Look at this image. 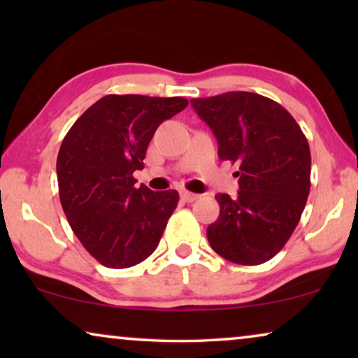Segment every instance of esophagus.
Instances as JSON below:
<instances>
[{"label": "esophagus", "instance_id": "obj_1", "mask_svg": "<svg viewBox=\"0 0 358 358\" xmlns=\"http://www.w3.org/2000/svg\"><path fill=\"white\" fill-rule=\"evenodd\" d=\"M197 199H199L197 194L187 192V190H182V192H180V200H182V202H185V203L194 202V200H197Z\"/></svg>", "mask_w": 358, "mask_h": 358}]
</instances>
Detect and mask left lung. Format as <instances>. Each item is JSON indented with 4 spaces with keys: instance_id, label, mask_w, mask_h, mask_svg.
<instances>
[{
    "instance_id": "obj_1",
    "label": "left lung",
    "mask_w": 358,
    "mask_h": 358,
    "mask_svg": "<svg viewBox=\"0 0 358 358\" xmlns=\"http://www.w3.org/2000/svg\"><path fill=\"white\" fill-rule=\"evenodd\" d=\"M218 141V158L239 164L238 197L217 194L212 249L241 266L267 262L295 231L310 194L311 153L300 125L278 102L231 91L190 101Z\"/></svg>"
}]
</instances>
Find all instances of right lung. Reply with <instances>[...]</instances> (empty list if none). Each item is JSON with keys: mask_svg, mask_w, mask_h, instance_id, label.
<instances>
[{"mask_svg": "<svg viewBox=\"0 0 358 358\" xmlns=\"http://www.w3.org/2000/svg\"><path fill=\"white\" fill-rule=\"evenodd\" d=\"M184 97L109 94L94 102L62 141L57 158L68 223L97 262L127 268L150 257L178 207V190L135 187L155 131L187 107Z\"/></svg>", "mask_w": 358, "mask_h": 358, "instance_id": "add662e5", "label": "right lung"}]
</instances>
